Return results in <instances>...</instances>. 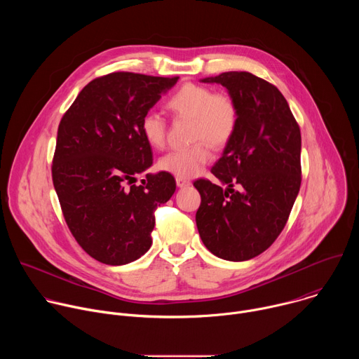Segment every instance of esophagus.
<instances>
[{
  "label": "esophagus",
  "instance_id": "obj_1",
  "mask_svg": "<svg viewBox=\"0 0 359 359\" xmlns=\"http://www.w3.org/2000/svg\"><path fill=\"white\" fill-rule=\"evenodd\" d=\"M176 184H177V187L183 189V187H187V186H190V180H187V179H183V177H176Z\"/></svg>",
  "mask_w": 359,
  "mask_h": 359
}]
</instances>
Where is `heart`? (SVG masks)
Listing matches in <instances>:
<instances>
[{
  "label": "heart",
  "mask_w": 359,
  "mask_h": 359,
  "mask_svg": "<svg viewBox=\"0 0 359 359\" xmlns=\"http://www.w3.org/2000/svg\"><path fill=\"white\" fill-rule=\"evenodd\" d=\"M166 107L175 119H190V139L194 143L166 153L159 168L176 177H194L212 159L210 144L223 147L233 139L238 125V107L227 92H215L210 86L191 82L182 85L168 99ZM139 128L149 146H165L168 125L159 114L146 112Z\"/></svg>",
  "instance_id": "obj_1"
}]
</instances>
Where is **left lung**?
Masks as SVG:
<instances>
[{"mask_svg": "<svg viewBox=\"0 0 359 359\" xmlns=\"http://www.w3.org/2000/svg\"><path fill=\"white\" fill-rule=\"evenodd\" d=\"M220 83L238 107V125L212 173L227 189L198 179L196 224L217 257L245 262L280 236L301 186V132L283 93L250 72H223ZM237 187L236 191L233 187Z\"/></svg>", "mask_w": 359, "mask_h": 359, "instance_id": "obj_1", "label": "left lung"}]
</instances>
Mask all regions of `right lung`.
<instances>
[{"instance_id":"obj_1","label":"right lung","mask_w":359,"mask_h":359,"mask_svg":"<svg viewBox=\"0 0 359 359\" xmlns=\"http://www.w3.org/2000/svg\"><path fill=\"white\" fill-rule=\"evenodd\" d=\"M133 72L90 81L64 114L53 182L78 244L99 263L123 266L151 245L155 210L176 190L168 172L136 175L153 163L140 119L176 82Z\"/></svg>"}]
</instances>
